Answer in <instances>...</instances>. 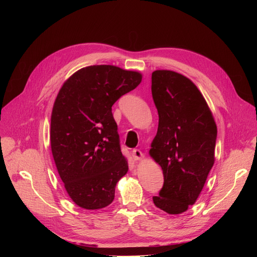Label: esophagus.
Listing matches in <instances>:
<instances>
[{"mask_svg":"<svg viewBox=\"0 0 257 257\" xmlns=\"http://www.w3.org/2000/svg\"><path fill=\"white\" fill-rule=\"evenodd\" d=\"M132 156H133V158L136 159V160H140V159H142L144 157V154L142 153L141 150L134 149V150H132Z\"/></svg>","mask_w":257,"mask_h":257,"instance_id":"esophagus-1","label":"esophagus"}]
</instances>
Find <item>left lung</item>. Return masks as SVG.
<instances>
[{
  "instance_id": "8db88e82",
  "label": "left lung",
  "mask_w": 257,
  "mask_h": 257,
  "mask_svg": "<svg viewBox=\"0 0 257 257\" xmlns=\"http://www.w3.org/2000/svg\"><path fill=\"white\" fill-rule=\"evenodd\" d=\"M151 90L159 119L150 155L164 173L153 202L179 214L195 203L213 166L217 125L200 90L183 75L155 71Z\"/></svg>"
}]
</instances>
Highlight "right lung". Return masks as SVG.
Masks as SVG:
<instances>
[{"instance_id":"obj_1","label":"right lung","mask_w":257,"mask_h":257,"mask_svg":"<svg viewBox=\"0 0 257 257\" xmlns=\"http://www.w3.org/2000/svg\"><path fill=\"white\" fill-rule=\"evenodd\" d=\"M141 82L138 72L90 65L72 75L57 94L51 149L65 190L80 207L109 205L117 181L128 172L111 107Z\"/></svg>"}]
</instances>
